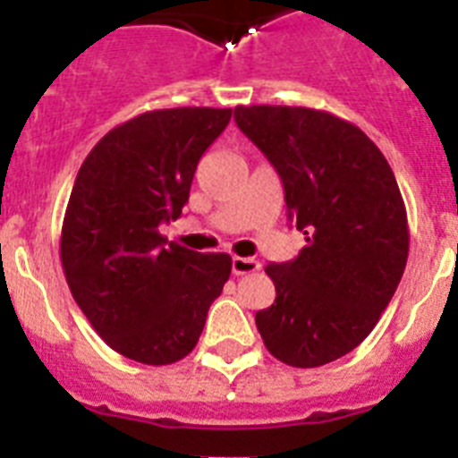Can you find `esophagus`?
I'll list each match as a JSON object with an SVG mask.
<instances>
[{
  "mask_svg": "<svg viewBox=\"0 0 458 458\" xmlns=\"http://www.w3.org/2000/svg\"><path fill=\"white\" fill-rule=\"evenodd\" d=\"M259 271V261L250 257H233V273L235 276H250Z\"/></svg>",
  "mask_w": 458,
  "mask_h": 458,
  "instance_id": "obj_1",
  "label": "esophagus"
}]
</instances>
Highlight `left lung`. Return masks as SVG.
Instances as JSON below:
<instances>
[{"mask_svg": "<svg viewBox=\"0 0 458 458\" xmlns=\"http://www.w3.org/2000/svg\"><path fill=\"white\" fill-rule=\"evenodd\" d=\"M237 128L285 187L300 257L268 264L276 301L257 311L266 349L294 369L349 354L397 290L409 225L387 158L354 123L304 106H237Z\"/></svg>", "mask_w": 458, "mask_h": 458, "instance_id": "8db88e82", "label": "left lung"}]
</instances>
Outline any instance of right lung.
Masks as SVG:
<instances>
[{
  "label": "right lung",
  "mask_w": 458,
  "mask_h": 458,
  "mask_svg": "<svg viewBox=\"0 0 458 458\" xmlns=\"http://www.w3.org/2000/svg\"><path fill=\"white\" fill-rule=\"evenodd\" d=\"M230 116L208 106L147 111L106 132L78 171L61 266L99 337L132 361L185 359L230 278L228 254H199L158 233L182 214L201 154Z\"/></svg>",
  "instance_id": "1"
}]
</instances>
